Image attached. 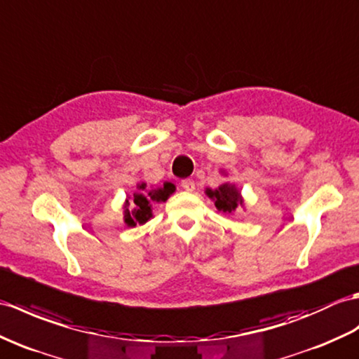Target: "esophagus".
I'll list each match as a JSON object with an SVG mask.
<instances>
[{
	"label": "esophagus",
	"instance_id": "34e87169",
	"mask_svg": "<svg viewBox=\"0 0 359 359\" xmlns=\"http://www.w3.org/2000/svg\"><path fill=\"white\" fill-rule=\"evenodd\" d=\"M182 188L185 191H189V193H193V191L196 189V183H194V180L185 179V180H182Z\"/></svg>",
	"mask_w": 359,
	"mask_h": 359
}]
</instances>
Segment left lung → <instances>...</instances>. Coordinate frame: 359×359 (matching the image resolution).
Here are the masks:
<instances>
[{"label":"left lung","instance_id":"left-lung-1","mask_svg":"<svg viewBox=\"0 0 359 359\" xmlns=\"http://www.w3.org/2000/svg\"><path fill=\"white\" fill-rule=\"evenodd\" d=\"M206 194L215 200V208H217L219 211L226 214L236 212L237 208L243 203L241 202V197L237 188L228 185V183H224V185L219 187V189L215 191L208 189Z\"/></svg>","mask_w":359,"mask_h":359}]
</instances>
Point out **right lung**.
Listing matches in <instances>:
<instances>
[{"label":"right lung","instance_id":"right-lung-1","mask_svg":"<svg viewBox=\"0 0 359 359\" xmlns=\"http://www.w3.org/2000/svg\"><path fill=\"white\" fill-rule=\"evenodd\" d=\"M137 189L139 193H136L135 198H133L135 210H133V212H130V210H125V223L128 226H136L137 223L144 224L148 222L149 217H151V203L165 202L170 194L174 193V185L172 183H165L162 188L147 189L145 183H140Z\"/></svg>","mask_w":359,"mask_h":359}]
</instances>
